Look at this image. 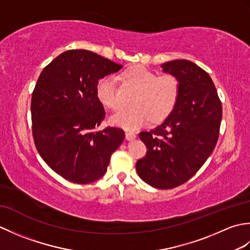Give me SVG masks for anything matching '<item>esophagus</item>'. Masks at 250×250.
<instances>
[{
    "mask_svg": "<svg viewBox=\"0 0 250 250\" xmlns=\"http://www.w3.org/2000/svg\"><path fill=\"white\" fill-rule=\"evenodd\" d=\"M136 137V134L133 133V132H130V131H125V139L128 141H132L134 140Z\"/></svg>",
    "mask_w": 250,
    "mask_h": 250,
    "instance_id": "1",
    "label": "esophagus"
}]
</instances>
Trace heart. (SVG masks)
Wrapping results in <instances>:
<instances>
[{"label":"heart","mask_w":250,"mask_h":250,"mask_svg":"<svg viewBox=\"0 0 250 250\" xmlns=\"http://www.w3.org/2000/svg\"><path fill=\"white\" fill-rule=\"evenodd\" d=\"M126 83L137 89L132 108H122L110 117L113 124L125 129H139L148 122H160L172 113L180 94L179 79L172 74H157L143 65L132 66L122 73ZM100 102L109 108L119 105L116 78L104 76L97 84Z\"/></svg>","instance_id":"b5f03b06"}]
</instances>
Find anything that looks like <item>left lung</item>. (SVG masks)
<instances>
[{
    "label": "left lung",
    "mask_w": 250,
    "mask_h": 250,
    "mask_svg": "<svg viewBox=\"0 0 250 250\" xmlns=\"http://www.w3.org/2000/svg\"><path fill=\"white\" fill-rule=\"evenodd\" d=\"M161 67L179 79L180 94L163 124L140 133L148 150L136 171L152 187L172 189L188 182L213 152L222 107L211 78L195 63L174 60Z\"/></svg>",
    "instance_id": "8db88e82"
}]
</instances>
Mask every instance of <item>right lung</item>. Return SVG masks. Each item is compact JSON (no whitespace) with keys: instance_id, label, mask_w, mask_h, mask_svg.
<instances>
[{"instance_id":"right-lung-1","label":"right lung","mask_w":250,"mask_h":250,"mask_svg":"<svg viewBox=\"0 0 250 250\" xmlns=\"http://www.w3.org/2000/svg\"><path fill=\"white\" fill-rule=\"evenodd\" d=\"M121 67L92 51L73 49L52 60L37 79L31 100L35 147L51 169L72 183L102 177L125 140L118 126L98 130L105 118L98 82Z\"/></svg>"}]
</instances>
